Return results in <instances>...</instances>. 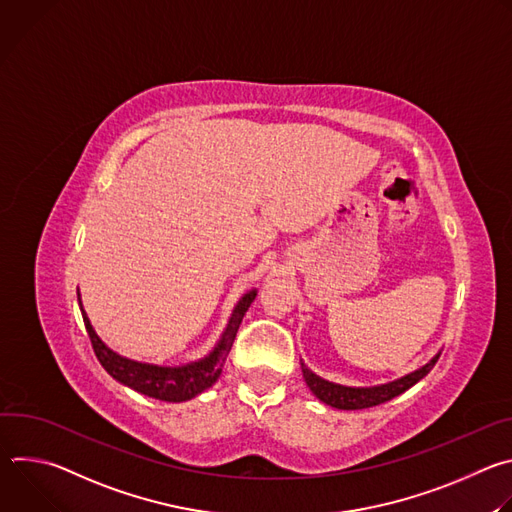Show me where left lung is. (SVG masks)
I'll use <instances>...</instances> for the list:
<instances>
[{"label":"left lung","mask_w":512,"mask_h":512,"mask_svg":"<svg viewBox=\"0 0 512 512\" xmlns=\"http://www.w3.org/2000/svg\"><path fill=\"white\" fill-rule=\"evenodd\" d=\"M440 358V352H437L429 362H425L423 367H419L417 371L385 383V385H377V387H346V385H338L332 381H326L322 377H318L316 373H312L304 360H302V373H304V381L310 387V391L326 405L336 407V409H367V407H375L381 405L385 401H391L393 397L405 393L409 387H413L417 381H421L431 369L433 364Z\"/></svg>","instance_id":"1"}]
</instances>
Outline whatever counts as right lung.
Listing matches in <instances>:
<instances>
[{"label": "right lung", "instance_id": "right-lung-1", "mask_svg": "<svg viewBox=\"0 0 512 512\" xmlns=\"http://www.w3.org/2000/svg\"><path fill=\"white\" fill-rule=\"evenodd\" d=\"M255 296H257V289H251V291H247V294H243V298L237 302V306L229 318L225 332L221 334L216 346L204 358L180 364V367H162V364L139 362V360L121 356L119 352L111 350L97 336L95 328L91 326V320H89L87 312L83 310L81 294L77 289L83 322L89 332L93 350H95L99 362L103 364V369L121 385L129 387L141 395H148L152 399H160V401H168V403L190 401L218 381V377H221V373H223L225 360L231 352V346L235 342L237 330L243 322V316L249 310V306L253 304Z\"/></svg>", "mask_w": 512, "mask_h": 512}]
</instances>
